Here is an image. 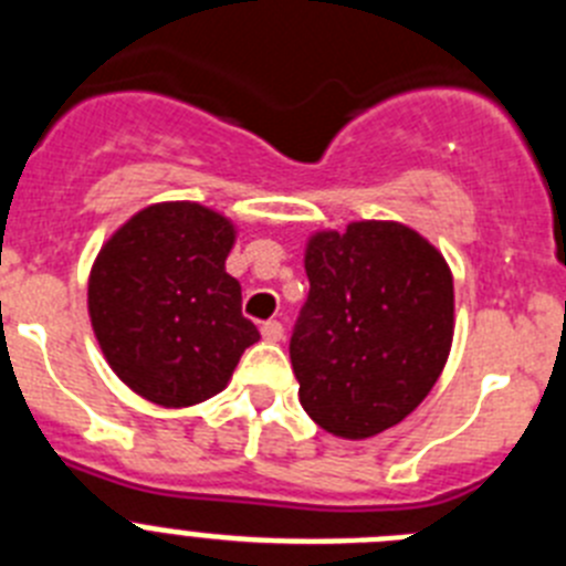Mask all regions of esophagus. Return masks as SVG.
Listing matches in <instances>:
<instances>
[{
	"instance_id": "34e87169",
	"label": "esophagus",
	"mask_w": 566,
	"mask_h": 566,
	"mask_svg": "<svg viewBox=\"0 0 566 566\" xmlns=\"http://www.w3.org/2000/svg\"><path fill=\"white\" fill-rule=\"evenodd\" d=\"M260 334H263V339H266V343H280V339H283V323H277V319H269V323H263V326H260Z\"/></svg>"
}]
</instances>
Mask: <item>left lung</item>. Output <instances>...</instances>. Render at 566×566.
Here are the masks:
<instances>
[{"label":"left lung","instance_id":"8db88e82","mask_svg":"<svg viewBox=\"0 0 566 566\" xmlns=\"http://www.w3.org/2000/svg\"><path fill=\"white\" fill-rule=\"evenodd\" d=\"M306 274L289 343L300 405L334 437H377L431 394L448 363L451 269L413 229L357 221L312 234Z\"/></svg>","mask_w":566,"mask_h":566}]
</instances>
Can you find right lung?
Wrapping results in <instances>:
<instances>
[{
	"label": "right lung",
	"mask_w": 566,
	"mask_h": 566,
	"mask_svg": "<svg viewBox=\"0 0 566 566\" xmlns=\"http://www.w3.org/2000/svg\"><path fill=\"white\" fill-rule=\"evenodd\" d=\"M232 243L223 214L169 201L133 214L98 252L90 323L109 368L149 402L187 408L221 394L260 339L227 274Z\"/></svg>",
	"instance_id": "add662e5"
}]
</instances>
